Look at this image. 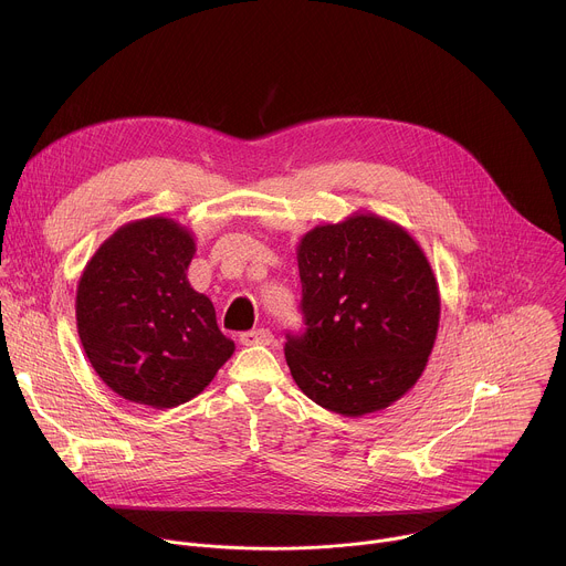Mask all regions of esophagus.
Here are the masks:
<instances>
[{"label":"esophagus","mask_w":566,"mask_h":566,"mask_svg":"<svg viewBox=\"0 0 566 566\" xmlns=\"http://www.w3.org/2000/svg\"><path fill=\"white\" fill-rule=\"evenodd\" d=\"M239 343L241 345H247V347H251V345H271L273 343V332L271 329H253V332H244L239 336Z\"/></svg>","instance_id":"1"}]
</instances>
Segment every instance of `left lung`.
<instances>
[{"label":"left lung","instance_id":"obj_1","mask_svg":"<svg viewBox=\"0 0 566 566\" xmlns=\"http://www.w3.org/2000/svg\"><path fill=\"white\" fill-rule=\"evenodd\" d=\"M304 332L286 334L297 387L329 412L389 408L421 378L441 297L421 247L382 217L315 226L297 247Z\"/></svg>","mask_w":566,"mask_h":566}]
</instances>
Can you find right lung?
I'll return each mask as SVG.
<instances>
[{
	"instance_id": "right-lung-1",
	"label": "right lung",
	"mask_w": 566,
	"mask_h": 566,
	"mask_svg": "<svg viewBox=\"0 0 566 566\" xmlns=\"http://www.w3.org/2000/svg\"><path fill=\"white\" fill-rule=\"evenodd\" d=\"M188 228L166 217L120 226L77 282L75 319L85 354L109 389L156 410L206 389L232 356L212 302L188 282Z\"/></svg>"
}]
</instances>
